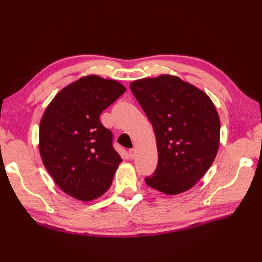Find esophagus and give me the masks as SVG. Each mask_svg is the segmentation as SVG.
<instances>
[{"instance_id":"obj_1","label":"esophagus","mask_w":262,"mask_h":262,"mask_svg":"<svg viewBox=\"0 0 262 262\" xmlns=\"http://www.w3.org/2000/svg\"><path fill=\"white\" fill-rule=\"evenodd\" d=\"M129 154H130V157H131L132 160H133V158L136 157V154H137V149H136V148H131V149L129 150Z\"/></svg>"}]
</instances>
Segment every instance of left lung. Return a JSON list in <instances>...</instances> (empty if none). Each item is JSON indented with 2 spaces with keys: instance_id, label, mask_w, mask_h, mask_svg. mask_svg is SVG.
Masks as SVG:
<instances>
[{
  "instance_id": "obj_1",
  "label": "left lung",
  "mask_w": 262,
  "mask_h": 262,
  "mask_svg": "<svg viewBox=\"0 0 262 262\" xmlns=\"http://www.w3.org/2000/svg\"><path fill=\"white\" fill-rule=\"evenodd\" d=\"M153 125L158 163L146 185L175 195L209 170L220 146V117L211 98L180 77L162 74L130 84Z\"/></svg>"
}]
</instances>
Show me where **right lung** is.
I'll use <instances>...</instances> for the list:
<instances>
[{"label": "right lung", "mask_w": 262, "mask_h": 262, "mask_svg": "<svg viewBox=\"0 0 262 262\" xmlns=\"http://www.w3.org/2000/svg\"><path fill=\"white\" fill-rule=\"evenodd\" d=\"M125 87L91 74L67 85L47 106L39 125V152L63 192L90 202L104 194L122 162L113 133L99 120Z\"/></svg>", "instance_id": "right-lung-1"}]
</instances>
